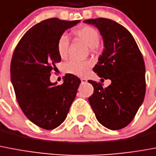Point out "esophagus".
<instances>
[{"mask_svg": "<svg viewBox=\"0 0 156 156\" xmlns=\"http://www.w3.org/2000/svg\"><path fill=\"white\" fill-rule=\"evenodd\" d=\"M80 80H81L82 84H84V83H86V82H87V80H86L85 78H81V79H80Z\"/></svg>", "mask_w": 156, "mask_h": 156, "instance_id": "1", "label": "esophagus"}]
</instances>
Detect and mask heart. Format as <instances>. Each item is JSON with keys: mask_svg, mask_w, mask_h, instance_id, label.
I'll use <instances>...</instances> for the list:
<instances>
[{"mask_svg": "<svg viewBox=\"0 0 156 156\" xmlns=\"http://www.w3.org/2000/svg\"><path fill=\"white\" fill-rule=\"evenodd\" d=\"M75 34L79 37L82 41H84L86 45L94 51L98 48V45L100 41V34L92 27L85 26L78 29L75 31ZM68 47H69V39L68 37L63 34L59 38L57 44V50L59 56L62 58H67L68 54ZM90 62L86 60H79L76 58H71L67 61L64 64V71L69 74L83 76L87 73L88 68H90Z\"/></svg>", "mask_w": 156, "mask_h": 156, "instance_id": "obj_1", "label": "heart"}]
</instances>
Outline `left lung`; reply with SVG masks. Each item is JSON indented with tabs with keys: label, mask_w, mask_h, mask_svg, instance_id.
I'll return each mask as SVG.
<instances>
[{
	"label": "left lung",
	"mask_w": 156,
	"mask_h": 156,
	"mask_svg": "<svg viewBox=\"0 0 156 156\" xmlns=\"http://www.w3.org/2000/svg\"><path fill=\"white\" fill-rule=\"evenodd\" d=\"M84 22L98 29L104 43L93 71L111 80L106 88L88 80L94 88L88 101L102 126L112 130L122 129L134 119L145 97L143 55L129 31L118 22L102 17Z\"/></svg>",
	"instance_id": "8db88e82"
}]
</instances>
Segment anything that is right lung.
Returning <instances> with one entry per match:
<instances>
[{
    "mask_svg": "<svg viewBox=\"0 0 156 156\" xmlns=\"http://www.w3.org/2000/svg\"><path fill=\"white\" fill-rule=\"evenodd\" d=\"M80 22L42 21L25 34L13 52L10 76L17 102L29 120L45 129L64 122L81 82L72 74H66L61 85L50 80L51 72L61 61L58 39Z\"/></svg>",
    "mask_w": 156,
    "mask_h": 156,
    "instance_id": "right-lung-1",
    "label": "right lung"
}]
</instances>
